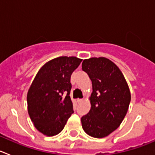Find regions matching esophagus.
<instances>
[{"label": "esophagus", "instance_id": "1", "mask_svg": "<svg viewBox=\"0 0 155 155\" xmlns=\"http://www.w3.org/2000/svg\"><path fill=\"white\" fill-rule=\"evenodd\" d=\"M77 101H78V103H81V102H84V99H82V98H78V99L77 100Z\"/></svg>", "mask_w": 155, "mask_h": 155}]
</instances>
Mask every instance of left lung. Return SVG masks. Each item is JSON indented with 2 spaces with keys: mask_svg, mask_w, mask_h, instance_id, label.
I'll return each mask as SVG.
<instances>
[{
  "mask_svg": "<svg viewBox=\"0 0 155 155\" xmlns=\"http://www.w3.org/2000/svg\"><path fill=\"white\" fill-rule=\"evenodd\" d=\"M82 70L92 82L91 109L81 117L82 128L92 137H105L120 127L127 115L130 91L120 68L105 57L84 60Z\"/></svg>",
  "mask_w": 155,
  "mask_h": 155,
  "instance_id": "left-lung-1",
  "label": "left lung"
}]
</instances>
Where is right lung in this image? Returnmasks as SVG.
I'll return each mask as SVG.
<instances>
[{"instance_id": "1", "label": "right lung", "mask_w": 155, "mask_h": 155, "mask_svg": "<svg viewBox=\"0 0 155 155\" xmlns=\"http://www.w3.org/2000/svg\"><path fill=\"white\" fill-rule=\"evenodd\" d=\"M82 61L76 57H59L39 69L27 94L28 113L43 135L55 136L74 113L70 92L71 76Z\"/></svg>"}]
</instances>
